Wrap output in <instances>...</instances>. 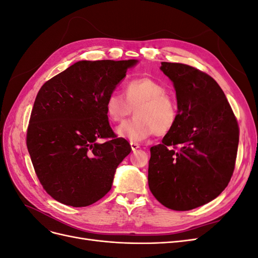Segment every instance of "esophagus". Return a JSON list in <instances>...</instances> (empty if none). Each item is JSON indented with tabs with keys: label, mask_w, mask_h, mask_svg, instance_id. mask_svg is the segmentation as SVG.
Listing matches in <instances>:
<instances>
[{
	"label": "esophagus",
	"mask_w": 258,
	"mask_h": 258,
	"mask_svg": "<svg viewBox=\"0 0 258 258\" xmlns=\"http://www.w3.org/2000/svg\"><path fill=\"white\" fill-rule=\"evenodd\" d=\"M130 145H131V150L134 151V152H135V151H137L138 148L140 147V145H139L138 143H135V142H131V143H130Z\"/></svg>",
	"instance_id": "1"
}]
</instances>
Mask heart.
Listing matches in <instances>:
<instances>
[{
    "label": "heart",
    "mask_w": 258,
    "mask_h": 258,
    "mask_svg": "<svg viewBox=\"0 0 258 258\" xmlns=\"http://www.w3.org/2000/svg\"><path fill=\"white\" fill-rule=\"evenodd\" d=\"M134 118L116 128L118 137L131 142H141L154 136H165L177 121V105L167 92L166 86L152 77H138L123 86V98L116 92L104 101L107 118L119 122L132 112Z\"/></svg>",
    "instance_id": "1"
}]
</instances>
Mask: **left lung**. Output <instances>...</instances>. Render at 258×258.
Masks as SVG:
<instances>
[{"label":"left lung","mask_w":258,"mask_h":258,"mask_svg":"<svg viewBox=\"0 0 258 258\" xmlns=\"http://www.w3.org/2000/svg\"><path fill=\"white\" fill-rule=\"evenodd\" d=\"M172 81L177 121L151 147L148 186L161 205L188 211L215 199L235 169L239 127L222 88L190 66L161 62Z\"/></svg>","instance_id":"left-lung-1"}]
</instances>
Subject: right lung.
<instances>
[{
  "mask_svg": "<svg viewBox=\"0 0 258 258\" xmlns=\"http://www.w3.org/2000/svg\"><path fill=\"white\" fill-rule=\"evenodd\" d=\"M138 60L79 61L38 91L27 147L43 188L61 204L87 207L110 191L115 171L131 152L117 138L104 101ZM99 138H110L104 144Z\"/></svg>",
  "mask_w": 258,
  "mask_h": 258,
  "instance_id": "right-lung-1",
  "label": "right lung"
}]
</instances>
